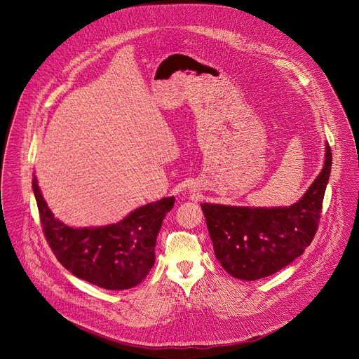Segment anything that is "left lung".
Listing matches in <instances>:
<instances>
[{
    "mask_svg": "<svg viewBox=\"0 0 359 359\" xmlns=\"http://www.w3.org/2000/svg\"><path fill=\"white\" fill-rule=\"evenodd\" d=\"M331 165L332 153L327 143L324 169L301 200L290 208L201 204L216 259L230 276L260 280L299 257L318 230Z\"/></svg>",
    "mask_w": 359,
    "mask_h": 359,
    "instance_id": "obj_1",
    "label": "left lung"
}]
</instances>
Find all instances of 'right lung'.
<instances>
[{
	"label": "right lung",
	"instance_id": "right-lung-1",
	"mask_svg": "<svg viewBox=\"0 0 359 359\" xmlns=\"http://www.w3.org/2000/svg\"><path fill=\"white\" fill-rule=\"evenodd\" d=\"M32 190L50 250L78 278L100 288L126 290L137 285L155 264L156 237L175 197L149 203L116 224L72 229L50 213L35 176Z\"/></svg>",
	"mask_w": 359,
	"mask_h": 359
}]
</instances>
